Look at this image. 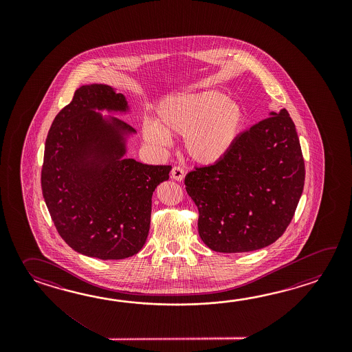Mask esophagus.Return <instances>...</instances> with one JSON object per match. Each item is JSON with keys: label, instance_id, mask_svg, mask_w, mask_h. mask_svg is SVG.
Wrapping results in <instances>:
<instances>
[{"label": "esophagus", "instance_id": "obj_1", "mask_svg": "<svg viewBox=\"0 0 352 352\" xmlns=\"http://www.w3.org/2000/svg\"><path fill=\"white\" fill-rule=\"evenodd\" d=\"M171 177L176 181H182L185 177V173L181 167H173V171H171Z\"/></svg>", "mask_w": 352, "mask_h": 352}]
</instances>
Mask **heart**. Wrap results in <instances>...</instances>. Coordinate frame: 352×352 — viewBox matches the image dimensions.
Returning a JSON list of instances; mask_svg holds the SVG:
<instances>
[{
  "mask_svg": "<svg viewBox=\"0 0 352 352\" xmlns=\"http://www.w3.org/2000/svg\"><path fill=\"white\" fill-rule=\"evenodd\" d=\"M244 126V111L219 91L181 93L166 97L155 120L144 118V142L156 148L171 144V135H184L187 155L201 165H215L230 152Z\"/></svg>",
  "mask_w": 352,
  "mask_h": 352,
  "instance_id": "heart-1",
  "label": "heart"
}]
</instances>
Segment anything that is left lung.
<instances>
[{
  "instance_id": "obj_1",
  "label": "left lung",
  "mask_w": 352,
  "mask_h": 352,
  "mask_svg": "<svg viewBox=\"0 0 352 352\" xmlns=\"http://www.w3.org/2000/svg\"><path fill=\"white\" fill-rule=\"evenodd\" d=\"M243 132L215 165L185 179L199 209V235L219 253L268 247L285 232L305 185L298 135L285 108Z\"/></svg>"
}]
</instances>
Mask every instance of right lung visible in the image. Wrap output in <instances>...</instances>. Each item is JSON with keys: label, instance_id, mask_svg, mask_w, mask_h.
<instances>
[{"label": "right lung", "instance_id": "right-lung-1", "mask_svg": "<svg viewBox=\"0 0 352 352\" xmlns=\"http://www.w3.org/2000/svg\"><path fill=\"white\" fill-rule=\"evenodd\" d=\"M131 114L127 98L105 84L82 85L47 133L41 187L54 225L75 252L102 261L142 249L152 195L171 166L126 157L135 128L103 114Z\"/></svg>", "mask_w": 352, "mask_h": 352}]
</instances>
